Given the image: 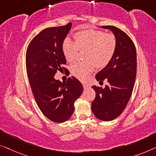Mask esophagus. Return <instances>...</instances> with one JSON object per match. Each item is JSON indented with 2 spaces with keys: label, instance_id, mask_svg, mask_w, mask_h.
I'll return each mask as SVG.
<instances>
[{
  "label": "esophagus",
  "instance_id": "1",
  "mask_svg": "<svg viewBox=\"0 0 156 156\" xmlns=\"http://www.w3.org/2000/svg\"><path fill=\"white\" fill-rule=\"evenodd\" d=\"M83 87H84V89H86V88H87L88 87H89V85L87 84V83H83Z\"/></svg>",
  "mask_w": 156,
  "mask_h": 156
}]
</instances>
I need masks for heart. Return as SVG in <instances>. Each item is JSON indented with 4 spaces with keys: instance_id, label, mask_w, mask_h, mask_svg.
I'll return each instance as SVG.
<instances>
[{
    "instance_id": "b5f03b06",
    "label": "heart",
    "mask_w": 156,
    "mask_h": 156,
    "mask_svg": "<svg viewBox=\"0 0 156 156\" xmlns=\"http://www.w3.org/2000/svg\"><path fill=\"white\" fill-rule=\"evenodd\" d=\"M74 42L66 38L62 43V52L67 62H73L78 51H85V62H78L70 67L72 75L79 80H85L96 66L102 69L112 59L116 50L117 42L114 35L100 30L87 29L76 32Z\"/></svg>"
}]
</instances>
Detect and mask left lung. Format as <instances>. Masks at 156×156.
Masks as SVG:
<instances>
[{"instance_id":"8db88e82","label":"left lung","mask_w":156,"mask_h":156,"mask_svg":"<svg viewBox=\"0 0 156 156\" xmlns=\"http://www.w3.org/2000/svg\"><path fill=\"white\" fill-rule=\"evenodd\" d=\"M101 27L113 32L117 45L112 59L95 76L99 83L107 80L109 85L104 88L92 86L96 97L92 111L98 119L110 121L121 114L131 97L136 79V53L133 41L124 31L113 26Z\"/></svg>"}]
</instances>
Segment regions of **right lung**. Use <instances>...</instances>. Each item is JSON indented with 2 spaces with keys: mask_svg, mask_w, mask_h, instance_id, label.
<instances>
[{
  "mask_svg": "<svg viewBox=\"0 0 156 156\" xmlns=\"http://www.w3.org/2000/svg\"><path fill=\"white\" fill-rule=\"evenodd\" d=\"M71 25L69 22L43 30L32 39L27 50V75L35 100L44 115L55 122L71 118L74 102L83 91L81 83L73 76L63 83L54 78L58 71L69 72L64 68L66 60L62 43Z\"/></svg>",
  "mask_w": 156,
  "mask_h": 156,
  "instance_id": "right-lung-1",
  "label": "right lung"
}]
</instances>
